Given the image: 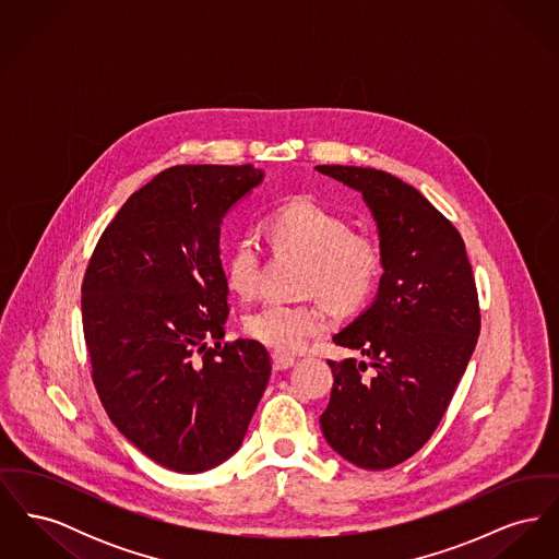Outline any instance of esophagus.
I'll list each match as a JSON object with an SVG mask.
<instances>
[{
    "label": "esophagus",
    "mask_w": 559,
    "mask_h": 559,
    "mask_svg": "<svg viewBox=\"0 0 559 559\" xmlns=\"http://www.w3.org/2000/svg\"><path fill=\"white\" fill-rule=\"evenodd\" d=\"M295 365V358L289 354H283V352H274L272 354V367L274 371H287Z\"/></svg>",
    "instance_id": "esophagus-1"
}]
</instances>
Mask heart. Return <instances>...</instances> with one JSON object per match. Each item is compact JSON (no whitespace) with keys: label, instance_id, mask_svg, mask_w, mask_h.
<instances>
[{"label":"heart","instance_id":"1","mask_svg":"<svg viewBox=\"0 0 559 559\" xmlns=\"http://www.w3.org/2000/svg\"><path fill=\"white\" fill-rule=\"evenodd\" d=\"M270 239L310 260L306 292L317 293L335 310H354L374 292L381 276V251L374 240L354 235L344 215L312 199H295L267 222ZM262 247L255 235H242L226 255V287L240 297L258 289ZM245 333L276 352H299L329 329L326 312L314 304L266 301L242 320Z\"/></svg>","mask_w":559,"mask_h":559}]
</instances>
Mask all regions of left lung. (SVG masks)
Segmentation results:
<instances>
[{"label": "left lung", "mask_w": 559, "mask_h": 559, "mask_svg": "<svg viewBox=\"0 0 559 559\" xmlns=\"http://www.w3.org/2000/svg\"><path fill=\"white\" fill-rule=\"evenodd\" d=\"M317 171L362 194L383 264L374 301L333 337L365 360H329L320 427L349 463L390 469L431 438L467 369L479 335L476 281L459 230L417 188L372 167Z\"/></svg>", "instance_id": "left-lung-1"}]
</instances>
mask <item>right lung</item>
I'll list each match as a JSON object with an SVG mask.
<instances>
[{"label": "right lung", "instance_id": "obj_1", "mask_svg": "<svg viewBox=\"0 0 559 559\" xmlns=\"http://www.w3.org/2000/svg\"><path fill=\"white\" fill-rule=\"evenodd\" d=\"M253 165H176L135 190L81 285L92 379L110 421L178 474L239 451L270 379L266 347L222 346L228 287L219 226L262 185Z\"/></svg>", "mask_w": 559, "mask_h": 559}]
</instances>
